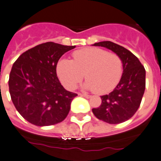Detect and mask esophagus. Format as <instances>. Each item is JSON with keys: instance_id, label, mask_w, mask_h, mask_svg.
Wrapping results in <instances>:
<instances>
[{"instance_id": "1", "label": "esophagus", "mask_w": 161, "mask_h": 161, "mask_svg": "<svg viewBox=\"0 0 161 161\" xmlns=\"http://www.w3.org/2000/svg\"><path fill=\"white\" fill-rule=\"evenodd\" d=\"M79 96H83V97H86V98H90L91 96L90 95H87V94H84V93H79Z\"/></svg>"}]
</instances>
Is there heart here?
<instances>
[{
	"label": "heart",
	"mask_w": 161,
	"mask_h": 161,
	"mask_svg": "<svg viewBox=\"0 0 161 161\" xmlns=\"http://www.w3.org/2000/svg\"><path fill=\"white\" fill-rule=\"evenodd\" d=\"M122 73L123 62L116 53L96 47L75 51L72 60L63 59L56 65V74L65 88L75 89L86 75L85 88L99 94L112 91Z\"/></svg>",
	"instance_id": "b5f03b06"
}]
</instances>
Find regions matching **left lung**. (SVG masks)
Masks as SVG:
<instances>
[{
  "label": "left lung",
  "instance_id": "left-lung-1",
  "mask_svg": "<svg viewBox=\"0 0 161 161\" xmlns=\"http://www.w3.org/2000/svg\"><path fill=\"white\" fill-rule=\"evenodd\" d=\"M94 46L110 49L121 58L123 74L112 92L101 96V104L93 108L96 118L109 124H119L130 119L140 107L146 89V70L139 59L123 46L111 42Z\"/></svg>",
  "mask_w": 161,
  "mask_h": 161
}]
</instances>
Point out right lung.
<instances>
[{"instance_id": "right-lung-1", "label": "right lung", "mask_w": 161, "mask_h": 161, "mask_svg": "<svg viewBox=\"0 0 161 161\" xmlns=\"http://www.w3.org/2000/svg\"><path fill=\"white\" fill-rule=\"evenodd\" d=\"M75 46L46 42L20 55L9 77L11 101L20 115L37 126L63 121L77 94L65 90L56 75L61 56Z\"/></svg>"}]
</instances>
